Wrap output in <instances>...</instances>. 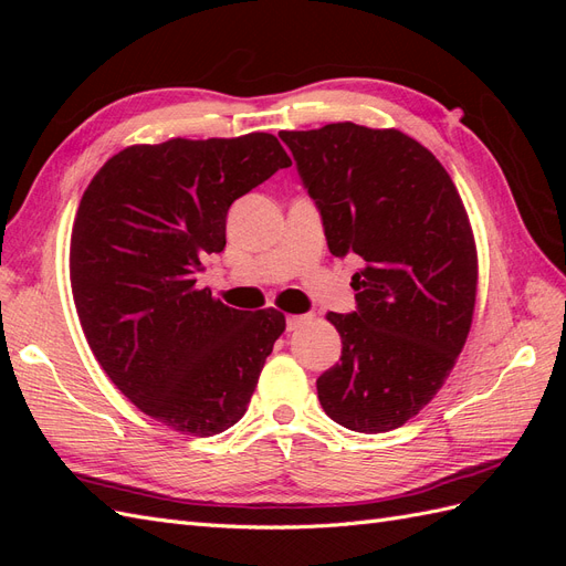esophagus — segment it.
<instances>
[{"label": "esophagus", "mask_w": 566, "mask_h": 566, "mask_svg": "<svg viewBox=\"0 0 566 566\" xmlns=\"http://www.w3.org/2000/svg\"><path fill=\"white\" fill-rule=\"evenodd\" d=\"M310 321V316H304V314H290L287 316V331H297L302 323H306Z\"/></svg>", "instance_id": "1"}]
</instances>
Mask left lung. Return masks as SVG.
<instances>
[{"mask_svg":"<svg viewBox=\"0 0 566 566\" xmlns=\"http://www.w3.org/2000/svg\"><path fill=\"white\" fill-rule=\"evenodd\" d=\"M316 200L333 254L354 252L358 312L328 318L339 364L316 380L328 418L397 430L434 399L470 335L476 245L443 165L399 129L335 123L281 132Z\"/></svg>","mask_w":566,"mask_h":566,"instance_id":"obj_1","label":"left lung"}]
</instances>
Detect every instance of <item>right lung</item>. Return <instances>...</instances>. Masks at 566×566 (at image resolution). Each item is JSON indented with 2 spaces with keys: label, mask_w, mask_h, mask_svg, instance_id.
I'll return each instance as SVG.
<instances>
[{
  "label": "right lung",
  "mask_w": 566,
  "mask_h": 566,
  "mask_svg": "<svg viewBox=\"0 0 566 566\" xmlns=\"http://www.w3.org/2000/svg\"><path fill=\"white\" fill-rule=\"evenodd\" d=\"M273 134L134 144L98 169L71 233L77 318L101 368L177 432L212 437L245 416L285 331L276 310L238 312L196 285L227 245V212L290 167Z\"/></svg>",
  "instance_id": "obj_1"
}]
</instances>
